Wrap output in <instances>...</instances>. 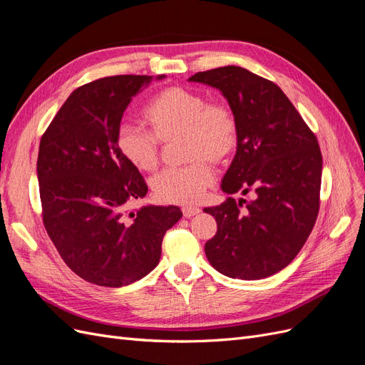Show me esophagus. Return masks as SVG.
Returning <instances> with one entry per match:
<instances>
[{
	"mask_svg": "<svg viewBox=\"0 0 365 365\" xmlns=\"http://www.w3.org/2000/svg\"><path fill=\"white\" fill-rule=\"evenodd\" d=\"M200 212H201V210L197 208V207H192V205L182 207V215H184V217H192V216L197 215Z\"/></svg>",
	"mask_w": 365,
	"mask_h": 365,
	"instance_id": "1",
	"label": "esophagus"
}]
</instances>
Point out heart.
I'll use <instances>...</instances> for the list:
<instances>
[{
	"label": "heart",
	"mask_w": 365,
	"mask_h": 365,
	"mask_svg": "<svg viewBox=\"0 0 365 365\" xmlns=\"http://www.w3.org/2000/svg\"><path fill=\"white\" fill-rule=\"evenodd\" d=\"M149 130L123 123L115 145L123 158L140 172H153L160 164V143L182 140V157L192 161L169 169L152 180L155 200L163 204L190 205L202 200L215 182V164L225 163L239 143V123L233 109L222 102H208L185 86H168L143 109Z\"/></svg>",
	"instance_id": "obj_1"
}]
</instances>
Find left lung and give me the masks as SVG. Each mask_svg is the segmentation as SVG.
<instances>
[{"label":"left lung","instance_id":"left-lung-1","mask_svg":"<svg viewBox=\"0 0 365 365\" xmlns=\"http://www.w3.org/2000/svg\"><path fill=\"white\" fill-rule=\"evenodd\" d=\"M189 81L217 88L235 111L237 150L220 187L251 195L204 208L217 222L205 256L227 277H269L294 260L315 225L323 169L317 137L277 85L245 68L228 65Z\"/></svg>","mask_w":365,"mask_h":365}]
</instances>
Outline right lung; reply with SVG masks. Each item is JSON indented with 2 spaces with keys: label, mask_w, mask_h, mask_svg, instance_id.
I'll use <instances>...</instances> for the list:
<instances>
[{
  "label": "right lung",
  "mask_w": 365,
  "mask_h": 365,
  "mask_svg": "<svg viewBox=\"0 0 365 365\" xmlns=\"http://www.w3.org/2000/svg\"><path fill=\"white\" fill-rule=\"evenodd\" d=\"M164 76H158L163 79ZM152 76H109L71 93L43 132L38 153L42 220L67 267L83 280L120 288L157 267L178 207H141L148 184L117 149L121 117Z\"/></svg>",
  "instance_id": "add662e5"
}]
</instances>
